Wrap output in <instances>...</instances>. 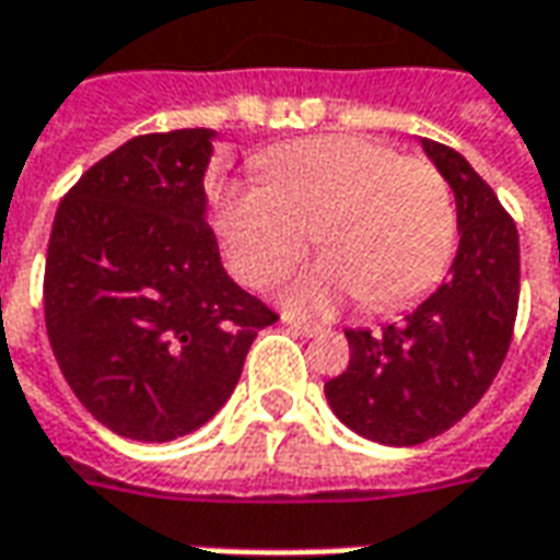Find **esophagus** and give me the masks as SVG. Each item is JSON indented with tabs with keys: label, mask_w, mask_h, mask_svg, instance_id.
Instances as JSON below:
<instances>
[{
	"label": "esophagus",
	"mask_w": 560,
	"mask_h": 560,
	"mask_svg": "<svg viewBox=\"0 0 560 560\" xmlns=\"http://www.w3.org/2000/svg\"><path fill=\"white\" fill-rule=\"evenodd\" d=\"M283 326L295 331V335H302V338H317L319 331H323L319 326H307V323H299V319L292 317H283Z\"/></svg>",
	"instance_id": "34e87169"
}]
</instances>
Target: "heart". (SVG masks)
Wrapping results in <instances>:
<instances>
[{
	"label": "heart",
	"instance_id": "1",
	"mask_svg": "<svg viewBox=\"0 0 560 560\" xmlns=\"http://www.w3.org/2000/svg\"><path fill=\"white\" fill-rule=\"evenodd\" d=\"M268 183L231 185L219 241L231 273L271 287L317 237L326 256L292 283L295 314L329 317L360 295L369 311H399L442 280L457 210L448 179L427 158L350 133L289 142L258 158Z\"/></svg>",
	"mask_w": 560,
	"mask_h": 560
}]
</instances>
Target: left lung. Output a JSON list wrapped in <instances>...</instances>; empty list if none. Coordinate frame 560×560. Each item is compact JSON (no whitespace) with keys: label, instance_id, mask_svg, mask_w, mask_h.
<instances>
[{"label":"left lung","instance_id":"1","mask_svg":"<svg viewBox=\"0 0 560 560\" xmlns=\"http://www.w3.org/2000/svg\"><path fill=\"white\" fill-rule=\"evenodd\" d=\"M457 200L451 277L402 323L347 329L350 362L326 384L341 423L381 445H420L479 402L506 360L518 314V231L460 152L420 140Z\"/></svg>","mask_w":560,"mask_h":560}]
</instances>
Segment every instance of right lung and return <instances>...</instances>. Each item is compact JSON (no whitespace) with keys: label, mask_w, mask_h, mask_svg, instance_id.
<instances>
[{"label":"right lung","mask_w":560,"mask_h":560,"mask_svg":"<svg viewBox=\"0 0 560 560\" xmlns=\"http://www.w3.org/2000/svg\"><path fill=\"white\" fill-rule=\"evenodd\" d=\"M213 130L145 133L60 200L45 261V326L79 402L112 433H195L237 387L277 314L231 280L207 225Z\"/></svg>","instance_id":"1"}]
</instances>
